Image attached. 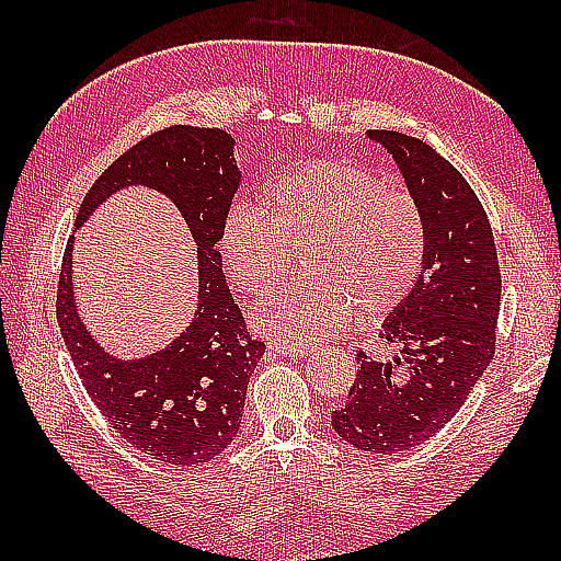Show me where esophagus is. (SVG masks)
Wrapping results in <instances>:
<instances>
[{"mask_svg":"<svg viewBox=\"0 0 561 561\" xmlns=\"http://www.w3.org/2000/svg\"><path fill=\"white\" fill-rule=\"evenodd\" d=\"M270 352L282 354V356H291V359H304V356L311 354L308 347H294V344H270Z\"/></svg>","mask_w":561,"mask_h":561,"instance_id":"esophagus-1","label":"esophagus"}]
</instances>
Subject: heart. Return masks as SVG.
<instances>
[{
	"instance_id": "heart-1",
	"label": "heart",
	"mask_w": 561,
	"mask_h": 561,
	"mask_svg": "<svg viewBox=\"0 0 561 561\" xmlns=\"http://www.w3.org/2000/svg\"><path fill=\"white\" fill-rule=\"evenodd\" d=\"M304 243L301 267L313 279L287 284L253 313L255 330L294 347L337 335L354 308L362 318L396 308L422 267L424 219L404 190L356 163L318 159L270 181L262 211L231 207L219 229L224 265L248 296L270 294L287 248Z\"/></svg>"
}]
</instances>
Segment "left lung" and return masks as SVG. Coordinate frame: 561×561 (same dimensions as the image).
<instances>
[{"label": "left lung", "instance_id": "8db88e82", "mask_svg": "<svg viewBox=\"0 0 561 561\" xmlns=\"http://www.w3.org/2000/svg\"><path fill=\"white\" fill-rule=\"evenodd\" d=\"M420 205V279L383 320L400 350L388 362L356 356L359 371L332 428L356 450L392 456L432 438L460 410L494 356L502 274L490 219L468 181L424 141L368 129Z\"/></svg>", "mask_w": 561, "mask_h": 561}]
</instances>
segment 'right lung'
<instances>
[{
	"label": "right lung",
	"instance_id": "add662e5",
	"mask_svg": "<svg viewBox=\"0 0 561 561\" xmlns=\"http://www.w3.org/2000/svg\"><path fill=\"white\" fill-rule=\"evenodd\" d=\"M233 153L236 139L224 129H161L125 151L79 207L77 231L105 199L141 185L181 211L197 248V299L190 323L161 350L125 359L91 335L71 277L75 236L59 274V330L89 398L139 453L178 468L205 465L231 446L248 380L265 354V344L248 335L217 250L221 221L243 178Z\"/></svg>",
	"mask_w": 561,
	"mask_h": 561
}]
</instances>
